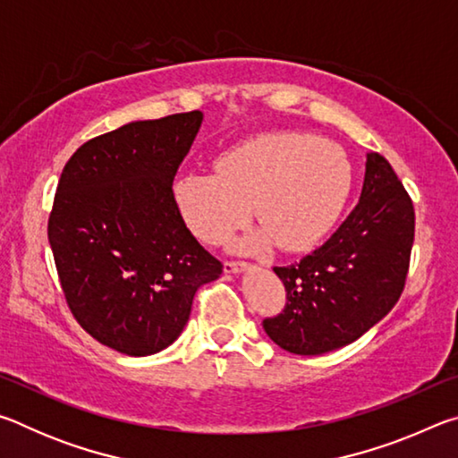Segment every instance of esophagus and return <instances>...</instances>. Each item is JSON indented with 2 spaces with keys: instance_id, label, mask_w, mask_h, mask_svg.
Returning a JSON list of instances; mask_svg holds the SVG:
<instances>
[{
  "instance_id": "obj_1",
  "label": "esophagus",
  "mask_w": 458,
  "mask_h": 458,
  "mask_svg": "<svg viewBox=\"0 0 458 458\" xmlns=\"http://www.w3.org/2000/svg\"><path fill=\"white\" fill-rule=\"evenodd\" d=\"M248 268H250V265H248V262H238V260L224 262V273H228V275L244 273V270H248Z\"/></svg>"
}]
</instances>
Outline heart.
<instances>
[{"label":"heart","instance_id":"heart-1","mask_svg":"<svg viewBox=\"0 0 458 458\" xmlns=\"http://www.w3.org/2000/svg\"><path fill=\"white\" fill-rule=\"evenodd\" d=\"M216 174L188 172L174 183L183 222L199 240L220 244L250 218L260 228L236 240L238 250L268 244L303 252L327 234L352 190L341 145L309 133H265L224 151Z\"/></svg>","mask_w":458,"mask_h":458}]
</instances>
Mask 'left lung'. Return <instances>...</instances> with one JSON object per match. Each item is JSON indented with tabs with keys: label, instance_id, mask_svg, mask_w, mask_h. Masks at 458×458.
Returning a JSON list of instances; mask_svg holds the SVG:
<instances>
[{
	"label": "left lung",
	"instance_id": "obj_1",
	"mask_svg": "<svg viewBox=\"0 0 458 458\" xmlns=\"http://www.w3.org/2000/svg\"><path fill=\"white\" fill-rule=\"evenodd\" d=\"M412 242V199L387 159L369 151L358 206L335 234L297 265L275 267L286 305L262 321L267 335L297 355H321L361 337L398 303Z\"/></svg>",
	"mask_w": 458,
	"mask_h": 458
}]
</instances>
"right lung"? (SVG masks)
I'll return each instance as SVG.
<instances>
[{"mask_svg": "<svg viewBox=\"0 0 458 458\" xmlns=\"http://www.w3.org/2000/svg\"><path fill=\"white\" fill-rule=\"evenodd\" d=\"M201 121L191 111L127 123L79 147L62 169L48 242L66 303L92 337L133 358L172 345L193 294L222 275L174 199Z\"/></svg>", "mask_w": 458, "mask_h": 458, "instance_id": "obj_1", "label": "right lung"}]
</instances>
